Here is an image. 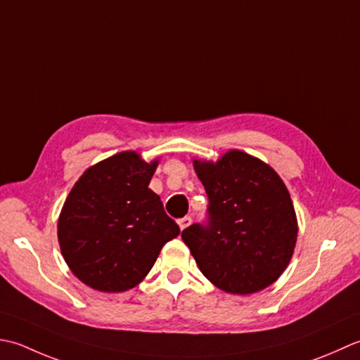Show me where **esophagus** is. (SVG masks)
<instances>
[{"label": "esophagus", "instance_id": "esophagus-1", "mask_svg": "<svg viewBox=\"0 0 360 360\" xmlns=\"http://www.w3.org/2000/svg\"><path fill=\"white\" fill-rule=\"evenodd\" d=\"M191 222H193V219H191L189 216H185V217L179 219V226H180V230H185V229H188V226L191 225Z\"/></svg>", "mask_w": 360, "mask_h": 360}]
</instances>
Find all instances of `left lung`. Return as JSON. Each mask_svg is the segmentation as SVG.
<instances>
[{
	"instance_id": "left-lung-1",
	"label": "left lung",
	"mask_w": 360,
	"mask_h": 360,
	"mask_svg": "<svg viewBox=\"0 0 360 360\" xmlns=\"http://www.w3.org/2000/svg\"><path fill=\"white\" fill-rule=\"evenodd\" d=\"M193 165L208 194L210 222L188 226L181 239L200 272L236 295L269 288L289 266L298 236L284 181L262 160L236 149Z\"/></svg>"
}]
</instances>
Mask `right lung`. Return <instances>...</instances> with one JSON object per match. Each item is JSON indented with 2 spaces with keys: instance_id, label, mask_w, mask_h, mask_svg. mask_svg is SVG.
I'll list each match as a JSON object with an SVG mask.
<instances>
[{
  "instance_id": "right-lung-1",
  "label": "right lung",
  "mask_w": 360,
  "mask_h": 360,
  "mask_svg": "<svg viewBox=\"0 0 360 360\" xmlns=\"http://www.w3.org/2000/svg\"><path fill=\"white\" fill-rule=\"evenodd\" d=\"M158 158L124 150L80 175L57 222L65 262L99 292H124L141 283L167 240L180 234L160 195L149 189Z\"/></svg>"
}]
</instances>
